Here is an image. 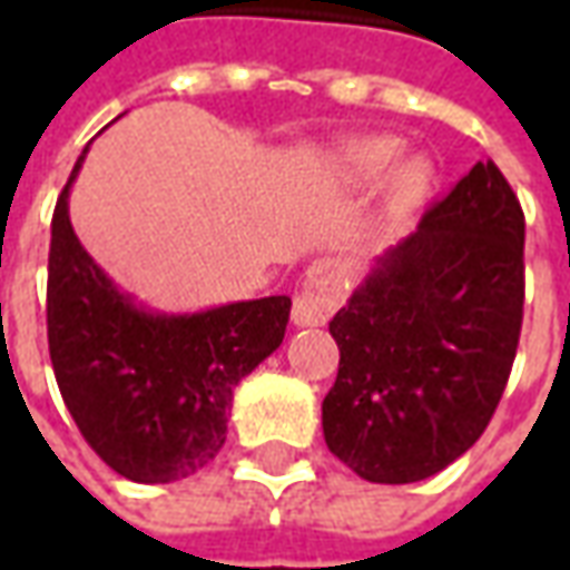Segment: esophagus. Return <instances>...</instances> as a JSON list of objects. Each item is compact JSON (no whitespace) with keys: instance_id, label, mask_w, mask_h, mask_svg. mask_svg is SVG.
<instances>
[{"instance_id":"1","label":"esophagus","mask_w":570,"mask_h":570,"mask_svg":"<svg viewBox=\"0 0 570 570\" xmlns=\"http://www.w3.org/2000/svg\"><path fill=\"white\" fill-rule=\"evenodd\" d=\"M342 305V272L333 262H317L305 274L302 293L293 302V323L296 326H323Z\"/></svg>"}]
</instances>
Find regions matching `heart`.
Here are the masks:
<instances>
[{
    "mask_svg": "<svg viewBox=\"0 0 570 570\" xmlns=\"http://www.w3.org/2000/svg\"><path fill=\"white\" fill-rule=\"evenodd\" d=\"M400 158V142L394 137H360L347 140L335 149V174L351 188H370L382 179ZM430 188V164L424 158H406L400 161L387 179L384 207L387 213L412 210Z\"/></svg>",
    "mask_w": 570,
    "mask_h": 570,
    "instance_id": "b5f03b06",
    "label": "heart"
}]
</instances>
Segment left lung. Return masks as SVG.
Segmentation results:
<instances>
[{"instance_id": "obj_1", "label": "left lung", "mask_w": 570, "mask_h": 570, "mask_svg": "<svg viewBox=\"0 0 570 570\" xmlns=\"http://www.w3.org/2000/svg\"><path fill=\"white\" fill-rule=\"evenodd\" d=\"M525 216L494 161L473 164L419 228L384 249L333 317L330 452L382 485L419 482L489 428L525 302Z\"/></svg>"}]
</instances>
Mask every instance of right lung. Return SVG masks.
I'll use <instances>...</instances> for the list:
<instances>
[{
  "label": "right lung",
  "instance_id": "1",
  "mask_svg": "<svg viewBox=\"0 0 570 570\" xmlns=\"http://www.w3.org/2000/svg\"><path fill=\"white\" fill-rule=\"evenodd\" d=\"M85 151L51 219L48 351L57 387L81 436L116 473L176 482L219 454L237 382L281 347L293 302L265 296L195 314L137 305L69 223Z\"/></svg>",
  "mask_w": 570,
  "mask_h": 570
}]
</instances>
